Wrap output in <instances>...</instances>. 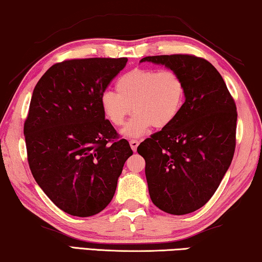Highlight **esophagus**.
Masks as SVG:
<instances>
[{
  "mask_svg": "<svg viewBox=\"0 0 262 262\" xmlns=\"http://www.w3.org/2000/svg\"><path fill=\"white\" fill-rule=\"evenodd\" d=\"M139 143H140V142L138 141V140H130V141H129V144H130L132 149L134 150V151H136V149H138Z\"/></svg>",
  "mask_w": 262,
  "mask_h": 262,
  "instance_id": "obj_1",
  "label": "esophagus"
}]
</instances>
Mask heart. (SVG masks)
Segmentation results:
<instances>
[{"mask_svg": "<svg viewBox=\"0 0 262 262\" xmlns=\"http://www.w3.org/2000/svg\"><path fill=\"white\" fill-rule=\"evenodd\" d=\"M116 93L101 94L100 104L113 126H123L133 111L135 115L123 128L127 138H140L153 126H170L180 114L186 88L182 77L170 69H132L116 81Z\"/></svg>", "mask_w": 262, "mask_h": 262, "instance_id": "obj_1", "label": "heart"}]
</instances>
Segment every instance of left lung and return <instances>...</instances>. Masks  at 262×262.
<instances>
[{
  "mask_svg": "<svg viewBox=\"0 0 262 262\" xmlns=\"http://www.w3.org/2000/svg\"><path fill=\"white\" fill-rule=\"evenodd\" d=\"M182 77L186 100L178 119L138 147L148 190L163 212L183 215L205 206L231 166L236 106L215 67L188 54L143 57Z\"/></svg>",
  "mask_w": 262,
  "mask_h": 262,
  "instance_id": "1",
  "label": "left lung"
}]
</instances>
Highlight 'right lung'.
<instances>
[{
  "instance_id": "1",
  "label": "right lung",
  "mask_w": 262,
  "mask_h": 262,
  "mask_svg": "<svg viewBox=\"0 0 262 262\" xmlns=\"http://www.w3.org/2000/svg\"><path fill=\"white\" fill-rule=\"evenodd\" d=\"M127 61L58 62L34 88L23 127L28 163L47 196L70 215L92 216L106 208L133 154L100 104L101 94Z\"/></svg>"
}]
</instances>
